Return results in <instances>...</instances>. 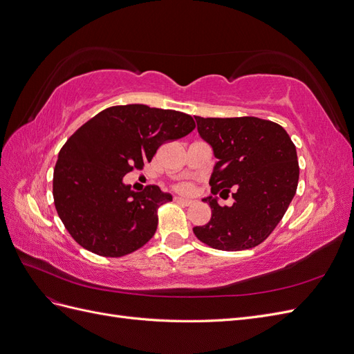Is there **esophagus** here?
<instances>
[{"mask_svg": "<svg viewBox=\"0 0 354 354\" xmlns=\"http://www.w3.org/2000/svg\"><path fill=\"white\" fill-rule=\"evenodd\" d=\"M174 202L176 203H178V205H185V207H189V205H192V203H194V201H190V199H185V198H174Z\"/></svg>", "mask_w": 354, "mask_h": 354, "instance_id": "esophagus-1", "label": "esophagus"}]
</instances>
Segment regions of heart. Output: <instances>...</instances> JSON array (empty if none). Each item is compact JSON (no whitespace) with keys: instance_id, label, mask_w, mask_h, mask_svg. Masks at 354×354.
<instances>
[{"instance_id":"b5f03b06","label":"heart","mask_w":354,"mask_h":354,"mask_svg":"<svg viewBox=\"0 0 354 354\" xmlns=\"http://www.w3.org/2000/svg\"><path fill=\"white\" fill-rule=\"evenodd\" d=\"M174 190L178 192V194L189 195V194H192V192H194V185H190V183H177L174 186Z\"/></svg>"}]
</instances>
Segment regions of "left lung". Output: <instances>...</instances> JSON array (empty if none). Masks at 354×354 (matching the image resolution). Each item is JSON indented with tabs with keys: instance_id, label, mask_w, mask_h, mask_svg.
Returning a JSON list of instances; mask_svg holds the SVG:
<instances>
[{
	"instance_id": "1",
	"label": "left lung",
	"mask_w": 354,
	"mask_h": 354,
	"mask_svg": "<svg viewBox=\"0 0 354 354\" xmlns=\"http://www.w3.org/2000/svg\"><path fill=\"white\" fill-rule=\"evenodd\" d=\"M201 137L212 146L218 162L209 180L211 194L233 205L205 198L212 216L194 227L196 238L214 250L243 251L264 242L291 203L299 177L295 145L283 128L255 116H195Z\"/></svg>"
}]
</instances>
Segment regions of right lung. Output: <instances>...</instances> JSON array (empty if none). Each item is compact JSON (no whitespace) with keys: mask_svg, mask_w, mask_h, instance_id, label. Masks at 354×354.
I'll return each mask as SVG.
<instances>
[{"mask_svg":"<svg viewBox=\"0 0 354 354\" xmlns=\"http://www.w3.org/2000/svg\"><path fill=\"white\" fill-rule=\"evenodd\" d=\"M194 118L146 104L112 106L81 125L59 152L53 198L62 223L82 248L124 257L158 227V208L173 201L158 186L134 192L122 183L143 169L159 146L195 130Z\"/></svg>","mask_w":354,"mask_h":354,"instance_id":"add662e5","label":"right lung"}]
</instances>
